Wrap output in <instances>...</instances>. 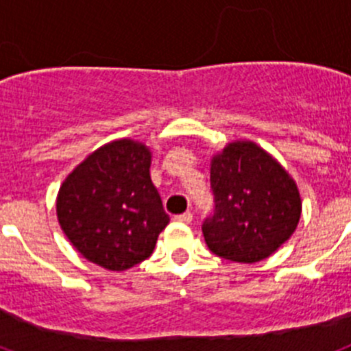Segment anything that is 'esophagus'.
I'll use <instances>...</instances> for the list:
<instances>
[{"label": "esophagus", "mask_w": 351, "mask_h": 351, "mask_svg": "<svg viewBox=\"0 0 351 351\" xmlns=\"http://www.w3.org/2000/svg\"><path fill=\"white\" fill-rule=\"evenodd\" d=\"M191 219H193V214H191L190 210H188V213H182V214H178V216H176V221L186 223V225H188V223H191Z\"/></svg>", "instance_id": "1"}]
</instances>
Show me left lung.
I'll use <instances>...</instances> for the list:
<instances>
[{
  "instance_id": "left-lung-1",
  "label": "left lung",
  "mask_w": 351,
  "mask_h": 351,
  "mask_svg": "<svg viewBox=\"0 0 351 351\" xmlns=\"http://www.w3.org/2000/svg\"><path fill=\"white\" fill-rule=\"evenodd\" d=\"M214 210L202 223L214 255L255 263L295 232L300 197L287 170L253 142H232L210 163Z\"/></svg>"
}]
</instances>
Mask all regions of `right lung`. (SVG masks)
<instances>
[{
	"label": "right lung",
	"mask_w": 351,
	"mask_h": 351,
	"mask_svg": "<svg viewBox=\"0 0 351 351\" xmlns=\"http://www.w3.org/2000/svg\"><path fill=\"white\" fill-rule=\"evenodd\" d=\"M149 167V149L123 138L96 149L64 179L58 219L84 258L125 271L151 256L170 218Z\"/></svg>",
	"instance_id": "right-lung-1"
}]
</instances>
